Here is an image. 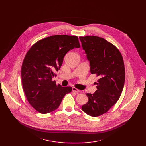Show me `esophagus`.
Here are the masks:
<instances>
[{
    "label": "esophagus",
    "mask_w": 146,
    "mask_h": 146,
    "mask_svg": "<svg viewBox=\"0 0 146 146\" xmlns=\"http://www.w3.org/2000/svg\"><path fill=\"white\" fill-rule=\"evenodd\" d=\"M72 91H73V92H76V93H79V92H80V91H81L80 90L77 89V88H75V87H73V88H72Z\"/></svg>",
    "instance_id": "34e87169"
}]
</instances>
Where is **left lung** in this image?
<instances>
[{
  "label": "left lung",
  "mask_w": 146,
  "mask_h": 146,
  "mask_svg": "<svg viewBox=\"0 0 146 146\" xmlns=\"http://www.w3.org/2000/svg\"><path fill=\"white\" fill-rule=\"evenodd\" d=\"M79 38L90 62L91 73L99 77L97 90L86 94L88 101L81 108L88 115L98 117L106 113L121 95L125 78L123 60L119 50L105 39L94 36Z\"/></svg>",
  "instance_id": "obj_1"
}]
</instances>
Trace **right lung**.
<instances>
[{"instance_id": "add662e5", "label": "right lung", "mask_w": 146, "mask_h": 146, "mask_svg": "<svg viewBox=\"0 0 146 146\" xmlns=\"http://www.w3.org/2000/svg\"><path fill=\"white\" fill-rule=\"evenodd\" d=\"M76 36L54 35L39 40L28 51L21 68L24 91L30 105L41 114L55 110L71 87H62L52 81L66 54L80 48Z\"/></svg>"}]
</instances>
